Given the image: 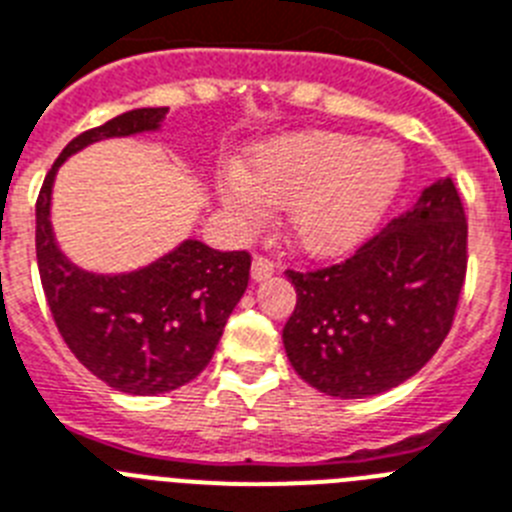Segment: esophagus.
<instances>
[{"mask_svg":"<svg viewBox=\"0 0 512 512\" xmlns=\"http://www.w3.org/2000/svg\"><path fill=\"white\" fill-rule=\"evenodd\" d=\"M276 273V265L270 263L268 257H255L252 260V281H265Z\"/></svg>","mask_w":512,"mask_h":512,"instance_id":"esophagus-1","label":"esophagus"}]
</instances>
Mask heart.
I'll return each mask as SVG.
<instances>
[{
  "label": "heart",
  "instance_id": "heart-1",
  "mask_svg": "<svg viewBox=\"0 0 512 512\" xmlns=\"http://www.w3.org/2000/svg\"><path fill=\"white\" fill-rule=\"evenodd\" d=\"M401 150L343 132H296L249 153L244 169L221 176L223 203L244 223L286 208V229L299 252L343 255L367 239L403 182Z\"/></svg>",
  "mask_w": 512,
  "mask_h": 512
}]
</instances>
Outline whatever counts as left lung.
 Returning <instances> with one entry per match:
<instances>
[{"mask_svg": "<svg viewBox=\"0 0 512 512\" xmlns=\"http://www.w3.org/2000/svg\"><path fill=\"white\" fill-rule=\"evenodd\" d=\"M466 216L450 176L341 265L294 273L283 349L296 375L333 398L380 395L435 356L466 278Z\"/></svg>", "mask_w": 512, "mask_h": 512, "instance_id": "left-lung-1", "label": "left lung"}]
</instances>
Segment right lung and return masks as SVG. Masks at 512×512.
Listing matches in <instances>:
<instances>
[{"instance_id":"right-lung-1","label":"right lung","mask_w":512,"mask_h":512,"mask_svg":"<svg viewBox=\"0 0 512 512\" xmlns=\"http://www.w3.org/2000/svg\"><path fill=\"white\" fill-rule=\"evenodd\" d=\"M169 106L132 109L77 135L46 174L36 203V257L46 302L77 362L109 388L161 395L195 380L216 354L226 320L247 291V252L182 239L153 263L124 273L77 268L51 229L62 163L88 145L161 132Z\"/></svg>"}]
</instances>
